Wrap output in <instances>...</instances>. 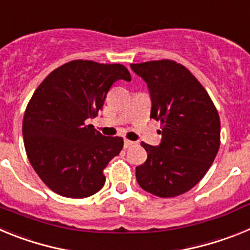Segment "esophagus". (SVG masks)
Returning a JSON list of instances; mask_svg holds the SVG:
<instances>
[{
  "instance_id": "34e87169",
  "label": "esophagus",
  "mask_w": 250,
  "mask_h": 250,
  "mask_svg": "<svg viewBox=\"0 0 250 250\" xmlns=\"http://www.w3.org/2000/svg\"><path fill=\"white\" fill-rule=\"evenodd\" d=\"M132 145H135V143H134V141L127 140V139H125V140H124V147H125V149H127V147H131Z\"/></svg>"
}]
</instances>
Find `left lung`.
Here are the masks:
<instances>
[{
    "instance_id": "8db88e82",
    "label": "left lung",
    "mask_w": 250,
    "mask_h": 250,
    "mask_svg": "<svg viewBox=\"0 0 250 250\" xmlns=\"http://www.w3.org/2000/svg\"><path fill=\"white\" fill-rule=\"evenodd\" d=\"M146 83L150 118L160 121L158 146L141 143L147 152L136 167L145 191L173 198L195 187L213 164L220 145V120L207 90L187 67L171 60L131 63Z\"/></svg>"
}]
</instances>
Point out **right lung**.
Listing matches in <instances>:
<instances>
[{"label": "right lung", "mask_w": 250, "mask_h": 250, "mask_svg": "<svg viewBox=\"0 0 250 250\" xmlns=\"http://www.w3.org/2000/svg\"><path fill=\"white\" fill-rule=\"evenodd\" d=\"M130 81L120 63L74 60L51 72L26 107L22 135L31 165L59 195L87 198L105 184L104 169L124 145L92 125L112 83Z\"/></svg>", "instance_id": "right-lung-1"}]
</instances>
